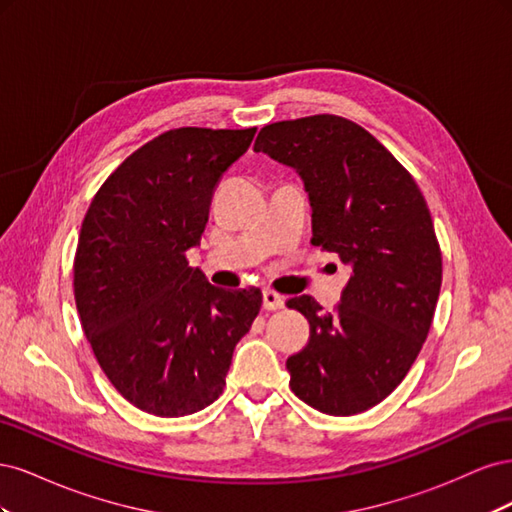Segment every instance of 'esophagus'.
Listing matches in <instances>:
<instances>
[{"mask_svg":"<svg viewBox=\"0 0 512 512\" xmlns=\"http://www.w3.org/2000/svg\"><path fill=\"white\" fill-rule=\"evenodd\" d=\"M262 307L269 309V312H273V309H280V307H284V297L282 294H277L275 290H262Z\"/></svg>","mask_w":512,"mask_h":512,"instance_id":"esophagus-1","label":"esophagus"}]
</instances>
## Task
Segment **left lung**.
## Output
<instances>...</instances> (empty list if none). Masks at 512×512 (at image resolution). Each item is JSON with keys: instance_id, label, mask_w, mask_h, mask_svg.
<instances>
[{"instance_id": "1", "label": "left lung", "mask_w": 512, "mask_h": 512, "mask_svg": "<svg viewBox=\"0 0 512 512\" xmlns=\"http://www.w3.org/2000/svg\"><path fill=\"white\" fill-rule=\"evenodd\" d=\"M254 151L294 168L312 205V243L352 269L333 312L294 297L307 346L286 361L290 389L331 416L374 408L406 378L427 339L442 252L416 181L359 123L337 115L277 121Z\"/></svg>"}]
</instances>
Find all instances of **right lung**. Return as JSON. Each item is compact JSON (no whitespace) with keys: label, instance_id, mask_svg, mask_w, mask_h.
Returning <instances> with one entry per match:
<instances>
[{"label":"right lung","instance_id":"1","mask_svg":"<svg viewBox=\"0 0 512 512\" xmlns=\"http://www.w3.org/2000/svg\"><path fill=\"white\" fill-rule=\"evenodd\" d=\"M256 128H177L123 160L91 200L74 256L83 331L138 410L185 416L226 386L232 352L260 312L258 288L211 286L190 267L215 185Z\"/></svg>","mask_w":512,"mask_h":512}]
</instances>
